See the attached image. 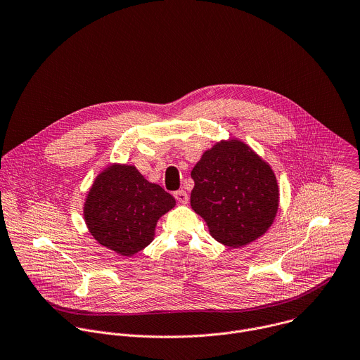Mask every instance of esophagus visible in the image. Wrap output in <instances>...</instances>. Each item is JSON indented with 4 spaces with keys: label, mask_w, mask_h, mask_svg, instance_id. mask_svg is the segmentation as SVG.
<instances>
[{
    "label": "esophagus",
    "mask_w": 360,
    "mask_h": 360,
    "mask_svg": "<svg viewBox=\"0 0 360 360\" xmlns=\"http://www.w3.org/2000/svg\"><path fill=\"white\" fill-rule=\"evenodd\" d=\"M174 196H175V199L179 202V203H188V200H189V196H188V193L185 192V191H176L175 193H174Z\"/></svg>",
    "instance_id": "esophagus-1"
}]
</instances>
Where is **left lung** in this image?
I'll use <instances>...</instances> for the list:
<instances>
[{"label":"left lung","mask_w":360,"mask_h":360,"mask_svg":"<svg viewBox=\"0 0 360 360\" xmlns=\"http://www.w3.org/2000/svg\"><path fill=\"white\" fill-rule=\"evenodd\" d=\"M192 209L216 242L238 249L273 224L280 200L271 167L248 144L221 140L206 150L191 172Z\"/></svg>","instance_id":"obj_1"}]
</instances>
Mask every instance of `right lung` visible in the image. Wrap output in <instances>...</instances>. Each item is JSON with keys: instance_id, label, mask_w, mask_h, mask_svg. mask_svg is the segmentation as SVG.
<instances>
[{"instance_id": "add662e5", "label": "right lung", "mask_w": 360, "mask_h": 360, "mask_svg": "<svg viewBox=\"0 0 360 360\" xmlns=\"http://www.w3.org/2000/svg\"><path fill=\"white\" fill-rule=\"evenodd\" d=\"M175 203L171 193L148 182L134 165L111 164L89 189L83 214L101 246L131 257L154 240L157 221Z\"/></svg>"}]
</instances>
